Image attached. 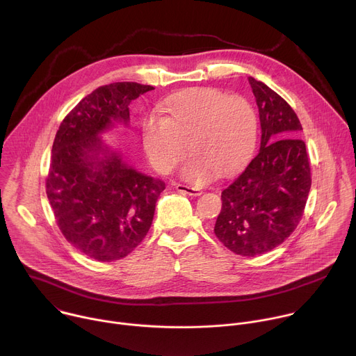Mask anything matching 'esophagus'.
Wrapping results in <instances>:
<instances>
[{"instance_id": "obj_1", "label": "esophagus", "mask_w": 356, "mask_h": 356, "mask_svg": "<svg viewBox=\"0 0 356 356\" xmlns=\"http://www.w3.org/2000/svg\"><path fill=\"white\" fill-rule=\"evenodd\" d=\"M176 190L181 194H188V195H200L202 194V190L198 187L193 186H186V184H176Z\"/></svg>"}]
</instances>
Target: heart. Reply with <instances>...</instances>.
<instances>
[{
	"mask_svg": "<svg viewBox=\"0 0 356 356\" xmlns=\"http://www.w3.org/2000/svg\"><path fill=\"white\" fill-rule=\"evenodd\" d=\"M163 111L166 117L149 115L142 125L146 156L161 173H170L183 161L187 142L193 155L181 173L195 183H207L218 172H236L255 150L257 114L241 95L191 88L169 98Z\"/></svg>",
	"mask_w": 356,
	"mask_h": 356,
	"instance_id": "1",
	"label": "heart"
}]
</instances>
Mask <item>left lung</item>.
<instances>
[{
	"label": "left lung",
	"mask_w": 356,
	"mask_h": 356,
	"mask_svg": "<svg viewBox=\"0 0 356 356\" xmlns=\"http://www.w3.org/2000/svg\"><path fill=\"white\" fill-rule=\"evenodd\" d=\"M261 120V149L221 193L217 238L236 255L257 257L279 246L298 225L312 187L301 124L286 101L248 77Z\"/></svg>",
	"instance_id": "1"
}]
</instances>
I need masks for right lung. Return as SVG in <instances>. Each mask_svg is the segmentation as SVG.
Listing matches in <instances>:
<instances>
[{"label":"right lung","instance_id":"add662e5","mask_svg":"<svg viewBox=\"0 0 356 356\" xmlns=\"http://www.w3.org/2000/svg\"><path fill=\"white\" fill-rule=\"evenodd\" d=\"M152 86H101L62 121L52 146L46 194L63 236L98 262L125 258L154 220L165 183L127 165L99 134L129 122V104Z\"/></svg>","mask_w":356,"mask_h":356}]
</instances>
